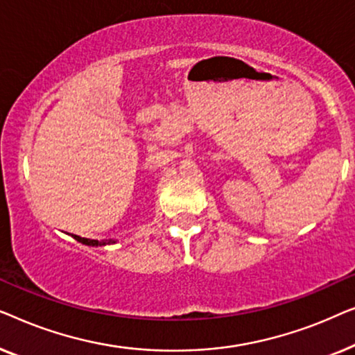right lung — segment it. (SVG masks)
<instances>
[{
    "label": "right lung",
    "instance_id": "1",
    "mask_svg": "<svg viewBox=\"0 0 355 355\" xmlns=\"http://www.w3.org/2000/svg\"><path fill=\"white\" fill-rule=\"evenodd\" d=\"M72 237H74L76 241L82 242V244L85 245H92V247H98V245H106V244H114L116 241L113 239H105V241H95V239H85V237H80V236H76L72 234Z\"/></svg>",
    "mask_w": 355,
    "mask_h": 355
}]
</instances>
